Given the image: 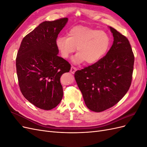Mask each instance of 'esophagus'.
Segmentation results:
<instances>
[{"instance_id": "esophagus-1", "label": "esophagus", "mask_w": 147, "mask_h": 147, "mask_svg": "<svg viewBox=\"0 0 147 147\" xmlns=\"http://www.w3.org/2000/svg\"><path fill=\"white\" fill-rule=\"evenodd\" d=\"M76 70H77V69L75 67H74V66H72L70 67V73H72V74H74L75 72H76Z\"/></svg>"}]
</instances>
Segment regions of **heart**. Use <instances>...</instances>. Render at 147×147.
Instances as JSON below:
<instances>
[{
	"label": "heart",
	"mask_w": 147,
	"mask_h": 147,
	"mask_svg": "<svg viewBox=\"0 0 147 147\" xmlns=\"http://www.w3.org/2000/svg\"><path fill=\"white\" fill-rule=\"evenodd\" d=\"M110 45L109 35L104 30L77 26L71 29L67 37H59L56 47L61 57L67 59L77 50L72 59L74 64L86 61L88 64L97 63L103 58Z\"/></svg>",
	"instance_id": "heart-1"
}]
</instances>
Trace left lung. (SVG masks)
Returning <instances> with one entry per match:
<instances>
[{"instance_id":"obj_1","label":"left lung","mask_w":147,"mask_h":147,"mask_svg":"<svg viewBox=\"0 0 147 147\" xmlns=\"http://www.w3.org/2000/svg\"><path fill=\"white\" fill-rule=\"evenodd\" d=\"M113 45L97 63L75 73L87 107L100 112L121 100L129 89L134 56L127 38L112 27Z\"/></svg>"}]
</instances>
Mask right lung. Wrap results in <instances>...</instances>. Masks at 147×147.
Instances as JSON below:
<instances>
[{
	"label": "right lung",
	"mask_w": 147,
	"mask_h": 147,
	"mask_svg": "<svg viewBox=\"0 0 147 147\" xmlns=\"http://www.w3.org/2000/svg\"><path fill=\"white\" fill-rule=\"evenodd\" d=\"M67 21L65 18L40 24L24 37L17 54L16 72L22 94L43 110L54 109L63 96L60 78L69 72L70 65L57 55L56 40Z\"/></svg>",
	"instance_id": "add662e5"
}]
</instances>
